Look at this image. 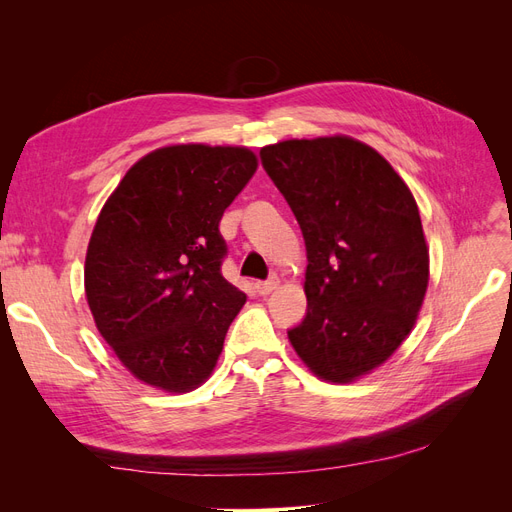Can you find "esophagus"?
Listing matches in <instances>:
<instances>
[{
  "instance_id": "obj_1",
  "label": "esophagus",
  "mask_w": 512,
  "mask_h": 512,
  "mask_svg": "<svg viewBox=\"0 0 512 512\" xmlns=\"http://www.w3.org/2000/svg\"><path fill=\"white\" fill-rule=\"evenodd\" d=\"M277 286H280V280H277V277H271V280H265V282H254V288L260 297H267V294H271Z\"/></svg>"
}]
</instances>
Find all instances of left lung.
Returning <instances> with one entry per match:
<instances>
[{
	"label": "left lung",
	"mask_w": 512,
	"mask_h": 512,
	"mask_svg": "<svg viewBox=\"0 0 512 512\" xmlns=\"http://www.w3.org/2000/svg\"><path fill=\"white\" fill-rule=\"evenodd\" d=\"M307 250V316L288 339L314 376L348 384L414 329L429 284L416 200L380 153L335 134L260 149Z\"/></svg>",
	"instance_id": "obj_1"
}]
</instances>
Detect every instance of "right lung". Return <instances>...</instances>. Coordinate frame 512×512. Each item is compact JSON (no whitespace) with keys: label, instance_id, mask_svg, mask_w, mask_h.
<instances>
[{"label":"right lung","instance_id":"1","mask_svg":"<svg viewBox=\"0 0 512 512\" xmlns=\"http://www.w3.org/2000/svg\"><path fill=\"white\" fill-rule=\"evenodd\" d=\"M258 168L247 147L147 153L104 203L85 256V297L121 365L188 393L213 374L245 292L222 275L220 220Z\"/></svg>","mask_w":512,"mask_h":512}]
</instances>
